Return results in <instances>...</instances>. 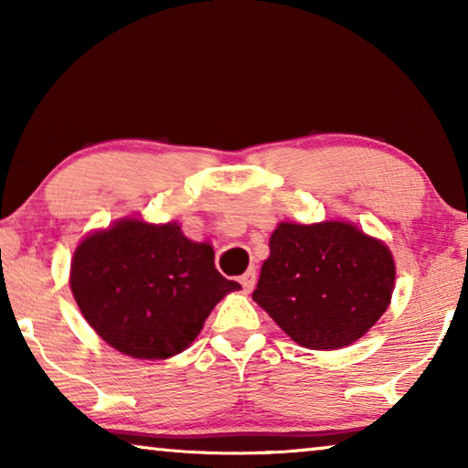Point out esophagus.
<instances>
[{
    "label": "esophagus",
    "instance_id": "obj_1",
    "mask_svg": "<svg viewBox=\"0 0 468 468\" xmlns=\"http://www.w3.org/2000/svg\"><path fill=\"white\" fill-rule=\"evenodd\" d=\"M239 282H241V287H243V291L245 292H250L251 289H253V284H256V271H248V272H243L241 276H239Z\"/></svg>",
    "mask_w": 468,
    "mask_h": 468
}]
</instances>
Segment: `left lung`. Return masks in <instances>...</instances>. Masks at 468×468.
<instances>
[{
	"label": "left lung",
	"mask_w": 468,
	"mask_h": 468,
	"mask_svg": "<svg viewBox=\"0 0 468 468\" xmlns=\"http://www.w3.org/2000/svg\"><path fill=\"white\" fill-rule=\"evenodd\" d=\"M394 276L390 250L355 225L281 223L251 297L297 345L340 348L386 312Z\"/></svg>",
	"instance_id": "8db88e82"
}]
</instances>
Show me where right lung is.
<instances>
[{
	"mask_svg": "<svg viewBox=\"0 0 468 468\" xmlns=\"http://www.w3.org/2000/svg\"><path fill=\"white\" fill-rule=\"evenodd\" d=\"M69 287L94 332L133 359H167L194 343L227 292L210 243L176 223L123 218L78 245Z\"/></svg>",
	"mask_w": 468,
	"mask_h": 468,
	"instance_id": "right-lung-1",
	"label": "right lung"
}]
</instances>
